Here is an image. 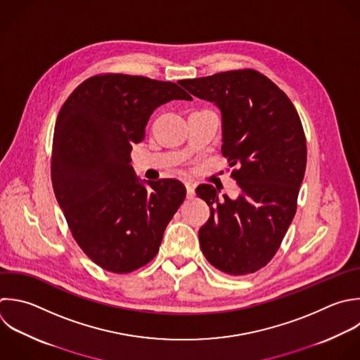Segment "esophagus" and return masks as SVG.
I'll return each instance as SVG.
<instances>
[{"label":"esophagus","instance_id":"34e87169","mask_svg":"<svg viewBox=\"0 0 360 360\" xmlns=\"http://www.w3.org/2000/svg\"><path fill=\"white\" fill-rule=\"evenodd\" d=\"M186 191H187V198L188 200H191V198H194V186L191 184V183H186Z\"/></svg>","mask_w":360,"mask_h":360}]
</instances>
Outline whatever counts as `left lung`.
<instances>
[{
	"label": "left lung",
	"instance_id": "obj_1",
	"mask_svg": "<svg viewBox=\"0 0 360 360\" xmlns=\"http://www.w3.org/2000/svg\"><path fill=\"white\" fill-rule=\"evenodd\" d=\"M222 114V155L236 166L231 177L240 194L231 200L211 184L195 193L210 207L198 231L205 259L231 276L266 266L295 215L307 165L301 120L290 98L264 75L231 70L179 82Z\"/></svg>",
	"mask_w": 360,
	"mask_h": 360
}]
</instances>
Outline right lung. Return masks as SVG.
I'll use <instances>...</instances> for the list:
<instances>
[{
	"instance_id": "obj_1",
	"label": "right lung",
	"mask_w": 360,
	"mask_h": 360,
	"mask_svg": "<svg viewBox=\"0 0 360 360\" xmlns=\"http://www.w3.org/2000/svg\"><path fill=\"white\" fill-rule=\"evenodd\" d=\"M172 100H193L172 82L121 73L84 80L59 111L52 146V184L70 232L104 270L124 274L149 263L186 198L173 179L139 183L134 143L152 112Z\"/></svg>"
}]
</instances>
